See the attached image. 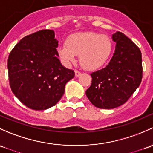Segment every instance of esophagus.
I'll return each mask as SVG.
<instances>
[{"label":"esophagus","mask_w":153,"mask_h":153,"mask_svg":"<svg viewBox=\"0 0 153 153\" xmlns=\"http://www.w3.org/2000/svg\"><path fill=\"white\" fill-rule=\"evenodd\" d=\"M75 76L78 77L81 75V72H79L78 70H75Z\"/></svg>","instance_id":"esophagus-1"}]
</instances>
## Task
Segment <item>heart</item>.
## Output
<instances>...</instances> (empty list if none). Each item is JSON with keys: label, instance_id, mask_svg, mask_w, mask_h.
Returning a JSON list of instances; mask_svg holds the SVG:
<instances>
[{"label": "heart", "instance_id": "1", "mask_svg": "<svg viewBox=\"0 0 153 153\" xmlns=\"http://www.w3.org/2000/svg\"><path fill=\"white\" fill-rule=\"evenodd\" d=\"M112 42L106 35L94 32L72 34L66 43L58 48V54L65 65L75 63L79 56L80 64L87 70H94L102 67L110 57Z\"/></svg>", "mask_w": 153, "mask_h": 153}]
</instances>
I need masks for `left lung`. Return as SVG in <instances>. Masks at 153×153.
<instances>
[{
  "label": "left lung",
  "mask_w": 153,
  "mask_h": 153,
  "mask_svg": "<svg viewBox=\"0 0 153 153\" xmlns=\"http://www.w3.org/2000/svg\"><path fill=\"white\" fill-rule=\"evenodd\" d=\"M114 53L105 67L92 72L86 94L99 108L111 109L123 105L140 85L142 59L140 49L123 33L112 35Z\"/></svg>",
  "instance_id": "8db88e82"
}]
</instances>
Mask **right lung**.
<instances>
[{"label": "right lung", "mask_w": 153, "mask_h": 153, "mask_svg": "<svg viewBox=\"0 0 153 153\" xmlns=\"http://www.w3.org/2000/svg\"><path fill=\"white\" fill-rule=\"evenodd\" d=\"M58 40L53 30H41L25 36L8 59L9 85L27 107L45 110L63 96L66 83L74 78L58 59Z\"/></svg>", "instance_id": "add662e5"}]
</instances>
